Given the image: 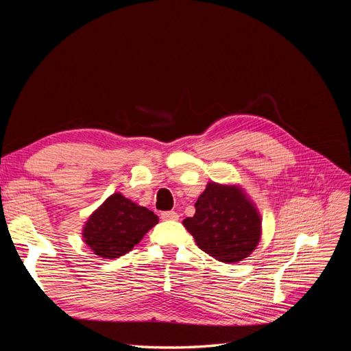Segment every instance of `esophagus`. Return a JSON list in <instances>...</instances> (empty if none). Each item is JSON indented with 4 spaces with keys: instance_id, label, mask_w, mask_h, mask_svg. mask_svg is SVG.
I'll return each mask as SVG.
<instances>
[{
    "instance_id": "1",
    "label": "esophagus",
    "mask_w": 351,
    "mask_h": 351,
    "mask_svg": "<svg viewBox=\"0 0 351 351\" xmlns=\"http://www.w3.org/2000/svg\"><path fill=\"white\" fill-rule=\"evenodd\" d=\"M161 218L164 221H177L178 219V214L176 210H165L161 214Z\"/></svg>"
}]
</instances>
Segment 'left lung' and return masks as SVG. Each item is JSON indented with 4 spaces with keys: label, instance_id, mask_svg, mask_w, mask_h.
Wrapping results in <instances>:
<instances>
[{
    "label": "left lung",
    "instance_id": "8db88e82",
    "mask_svg": "<svg viewBox=\"0 0 351 351\" xmlns=\"http://www.w3.org/2000/svg\"><path fill=\"white\" fill-rule=\"evenodd\" d=\"M196 214L183 226L199 249L219 262H240L261 240L259 212L237 186L208 183L195 204Z\"/></svg>",
    "mask_w": 351,
    "mask_h": 351
}]
</instances>
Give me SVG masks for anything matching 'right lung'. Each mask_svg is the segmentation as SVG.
<instances>
[{"mask_svg":"<svg viewBox=\"0 0 351 351\" xmlns=\"http://www.w3.org/2000/svg\"><path fill=\"white\" fill-rule=\"evenodd\" d=\"M155 224L158 217L152 210L114 193L89 217L83 240L95 254L114 259L130 252Z\"/></svg>","mask_w":351,"mask_h":351,"instance_id":"1","label":"right lung"}]
</instances>
